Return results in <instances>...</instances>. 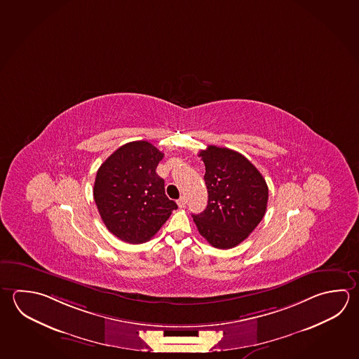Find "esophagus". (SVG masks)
<instances>
[{
  "mask_svg": "<svg viewBox=\"0 0 359 359\" xmlns=\"http://www.w3.org/2000/svg\"><path fill=\"white\" fill-rule=\"evenodd\" d=\"M186 203H187V201H186V197H184V196H182L181 198H178V201H177V203H178V206H180L181 209H183V208L186 206Z\"/></svg>",
  "mask_w": 359,
  "mask_h": 359,
  "instance_id": "obj_1",
  "label": "esophagus"
}]
</instances>
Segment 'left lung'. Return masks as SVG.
<instances>
[{"label":"left lung","mask_w":359,"mask_h":359,"mask_svg":"<svg viewBox=\"0 0 359 359\" xmlns=\"http://www.w3.org/2000/svg\"><path fill=\"white\" fill-rule=\"evenodd\" d=\"M198 156L205 163L209 201L194 216L198 233L217 249L245 241L266 214L268 186L259 170L241 153L209 145Z\"/></svg>","instance_id":"left-lung-1"}]
</instances>
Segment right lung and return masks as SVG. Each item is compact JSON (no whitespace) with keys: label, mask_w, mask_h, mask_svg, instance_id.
I'll return each instance as SVG.
<instances>
[{"label":"right lung","mask_w":359,"mask_h":359,"mask_svg":"<svg viewBox=\"0 0 359 359\" xmlns=\"http://www.w3.org/2000/svg\"><path fill=\"white\" fill-rule=\"evenodd\" d=\"M163 153L145 140L124 144L98 168L93 198L109 231L126 243L149 241L177 203L156 175Z\"/></svg>","instance_id":"1"}]
</instances>
